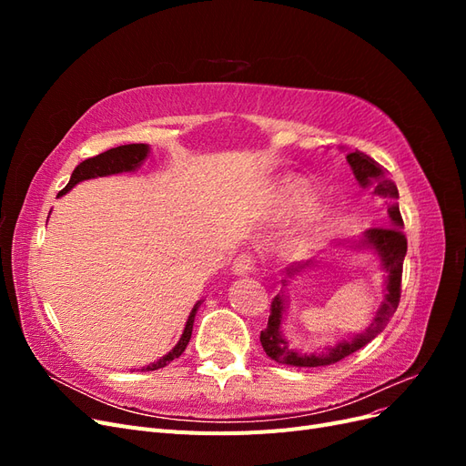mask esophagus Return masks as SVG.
Instances as JSON below:
<instances>
[{
  "label": "esophagus",
  "mask_w": 466,
  "mask_h": 466,
  "mask_svg": "<svg viewBox=\"0 0 466 466\" xmlns=\"http://www.w3.org/2000/svg\"><path fill=\"white\" fill-rule=\"evenodd\" d=\"M255 270V257L248 255V252H241L235 260H233V272L237 276H245Z\"/></svg>",
  "instance_id": "esophagus-1"
}]
</instances>
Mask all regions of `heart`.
<instances>
[{"label":"heart","instance_id":"obj_1","mask_svg":"<svg viewBox=\"0 0 466 466\" xmlns=\"http://www.w3.org/2000/svg\"><path fill=\"white\" fill-rule=\"evenodd\" d=\"M313 196L309 192V188L303 185L299 180H288L284 185V202L288 208L291 209H305L309 204H311ZM327 229V218L324 216H317L315 223H313V229L311 235L319 237L322 235V231Z\"/></svg>","mask_w":466,"mask_h":466}]
</instances>
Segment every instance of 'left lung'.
I'll use <instances>...</instances> for the list:
<instances>
[{
	"label": "left lung",
	"mask_w": 466,
	"mask_h": 466,
	"mask_svg": "<svg viewBox=\"0 0 466 466\" xmlns=\"http://www.w3.org/2000/svg\"><path fill=\"white\" fill-rule=\"evenodd\" d=\"M346 159L354 171L356 180L363 188L373 187V192L383 196L389 204V225L390 228H373L368 229L360 241H354L356 248H371L375 255L380 258V266L387 272L385 278V295L383 301H380L377 315L373 322L370 324L365 332L356 334L348 338V340H340L334 346H327L324 350L319 351H299L293 350L289 342L281 334V320H284L286 313V295L278 293L272 307H270V317H268V327L260 332V344L266 351L268 358H272L278 363L291 365V368H324V365H330L348 358L354 351L361 350L365 344H370L377 334L383 332V329L392 319L394 311H397L399 301H400V281H402V262L406 257V237L402 233V216L399 209V190L397 185L387 177V168L380 167L375 159H371L370 155H365L361 151L348 153ZM317 264L315 260L303 262L299 266H291L288 268V274L291 276L293 272H299L303 268H309ZM286 284L288 279H281Z\"/></svg>",
	"instance_id": "8db88e82"
}]
</instances>
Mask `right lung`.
I'll return each instance as SVG.
<instances>
[{
    "label": "right lung",
    "mask_w": 466,
    "mask_h": 466,
    "mask_svg": "<svg viewBox=\"0 0 466 466\" xmlns=\"http://www.w3.org/2000/svg\"><path fill=\"white\" fill-rule=\"evenodd\" d=\"M149 155V146L147 144H128V146H118V147H112L105 153H98L95 155V157H89L83 163H79L74 173H72V178H69L67 187L60 192L66 194L72 190L77 182L81 180H89V178H96V177H108V175H118V173H130V171H136V168L142 165L146 161V157ZM202 305V301L196 303L192 307V311L188 315V320L185 324V330H182V336L178 344L168 351L167 356H163L161 360L149 363L146 371H155V370H161L165 368L167 363H171L175 358H178L182 351L187 350L188 342H190V336H192V327H194V317H196V311H198V307Z\"/></svg>",
    "instance_id": "obj_1"
}]
</instances>
